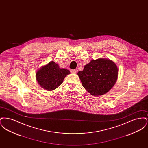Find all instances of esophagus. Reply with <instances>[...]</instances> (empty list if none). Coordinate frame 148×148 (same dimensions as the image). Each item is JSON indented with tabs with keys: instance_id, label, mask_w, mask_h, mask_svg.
<instances>
[{
	"instance_id": "34e87169",
	"label": "esophagus",
	"mask_w": 148,
	"mask_h": 148,
	"mask_svg": "<svg viewBox=\"0 0 148 148\" xmlns=\"http://www.w3.org/2000/svg\"><path fill=\"white\" fill-rule=\"evenodd\" d=\"M70 71H71V73H76V71L75 70H73V69H71L70 70Z\"/></svg>"
}]
</instances>
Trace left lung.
Here are the masks:
<instances>
[{
	"instance_id": "obj_1",
	"label": "left lung",
	"mask_w": 148,
	"mask_h": 148,
	"mask_svg": "<svg viewBox=\"0 0 148 148\" xmlns=\"http://www.w3.org/2000/svg\"><path fill=\"white\" fill-rule=\"evenodd\" d=\"M82 85L90 94L101 95L109 92L116 83L118 70L109 59L92 60L77 73Z\"/></svg>"
}]
</instances>
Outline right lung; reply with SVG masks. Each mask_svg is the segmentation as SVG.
<instances>
[{
    "instance_id": "right-lung-1",
    "label": "right lung",
    "mask_w": 148,
    "mask_h": 148,
    "mask_svg": "<svg viewBox=\"0 0 148 148\" xmlns=\"http://www.w3.org/2000/svg\"><path fill=\"white\" fill-rule=\"evenodd\" d=\"M70 71L66 69H60L52 61L40 68L36 73L38 83L46 90H53L63 82L64 79Z\"/></svg>"
}]
</instances>
